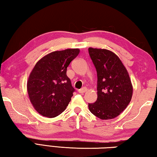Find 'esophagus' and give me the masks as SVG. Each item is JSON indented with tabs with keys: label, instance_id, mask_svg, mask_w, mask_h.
<instances>
[{
	"label": "esophagus",
	"instance_id": "esophagus-1",
	"mask_svg": "<svg viewBox=\"0 0 157 157\" xmlns=\"http://www.w3.org/2000/svg\"><path fill=\"white\" fill-rule=\"evenodd\" d=\"M87 91V88L86 87H83V88H82L81 89L79 90V92L80 93V94H84V93L86 92Z\"/></svg>",
	"mask_w": 157,
	"mask_h": 157
}]
</instances>
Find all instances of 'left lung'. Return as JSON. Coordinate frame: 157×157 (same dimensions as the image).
<instances>
[{"label": "left lung", "mask_w": 157, "mask_h": 157, "mask_svg": "<svg viewBox=\"0 0 157 157\" xmlns=\"http://www.w3.org/2000/svg\"><path fill=\"white\" fill-rule=\"evenodd\" d=\"M97 71L98 98L89 104V111L102 120L116 118L132 100L133 86L125 66L111 50L89 48Z\"/></svg>", "instance_id": "obj_1"}]
</instances>
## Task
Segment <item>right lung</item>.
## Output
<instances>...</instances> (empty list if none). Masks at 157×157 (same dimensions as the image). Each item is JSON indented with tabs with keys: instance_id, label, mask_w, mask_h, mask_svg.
Segmentation results:
<instances>
[{
	"instance_id": "obj_1",
	"label": "right lung",
	"mask_w": 157,
	"mask_h": 157,
	"mask_svg": "<svg viewBox=\"0 0 157 157\" xmlns=\"http://www.w3.org/2000/svg\"><path fill=\"white\" fill-rule=\"evenodd\" d=\"M79 48L57 50L36 62L27 82L29 98L37 112L55 118L66 109L75 91L66 75L67 67L79 53Z\"/></svg>"
}]
</instances>
